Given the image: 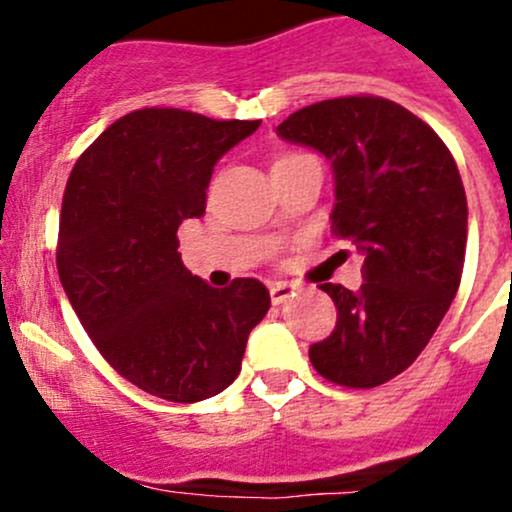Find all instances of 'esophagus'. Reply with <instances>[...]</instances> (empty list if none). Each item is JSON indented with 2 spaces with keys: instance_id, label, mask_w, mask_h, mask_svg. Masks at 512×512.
Returning <instances> with one entry per match:
<instances>
[{
  "instance_id": "obj_1",
  "label": "esophagus",
  "mask_w": 512,
  "mask_h": 512,
  "mask_svg": "<svg viewBox=\"0 0 512 512\" xmlns=\"http://www.w3.org/2000/svg\"><path fill=\"white\" fill-rule=\"evenodd\" d=\"M294 294V285L289 282H272L270 285V299L272 304H282L285 299H289Z\"/></svg>"
}]
</instances>
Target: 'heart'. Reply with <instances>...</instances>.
I'll use <instances>...</instances> for the list:
<instances>
[{"label":"heart","instance_id":"b5f03b06","mask_svg":"<svg viewBox=\"0 0 512 512\" xmlns=\"http://www.w3.org/2000/svg\"><path fill=\"white\" fill-rule=\"evenodd\" d=\"M294 158H299L297 153H287V156H280L275 160V165H282V163H289V160H294ZM275 165H272V168H275Z\"/></svg>","mask_w":512,"mask_h":512}]
</instances>
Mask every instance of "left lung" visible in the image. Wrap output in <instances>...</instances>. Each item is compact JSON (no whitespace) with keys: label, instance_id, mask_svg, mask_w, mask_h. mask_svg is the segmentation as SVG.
Returning <instances> with one entry per match:
<instances>
[{"label":"left lung","instance_id":"obj_1","mask_svg":"<svg viewBox=\"0 0 512 512\" xmlns=\"http://www.w3.org/2000/svg\"><path fill=\"white\" fill-rule=\"evenodd\" d=\"M277 131L332 160V232L364 255L359 292L319 285L337 324L309 361L332 384L374 389L414 364L461 285L468 205L458 165L426 121L381 96L312 103Z\"/></svg>","mask_w":512,"mask_h":512}]
</instances>
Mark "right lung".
Segmentation results:
<instances>
[{
	"instance_id": "right-lung-1",
	"label": "right lung",
	"mask_w": 512,
	"mask_h": 512,
	"mask_svg": "<svg viewBox=\"0 0 512 512\" xmlns=\"http://www.w3.org/2000/svg\"><path fill=\"white\" fill-rule=\"evenodd\" d=\"M260 121L138 108L81 153L64 190L56 267L76 317L113 371L175 404L237 379L270 309L260 280L225 289L180 262L178 227L200 218L215 163Z\"/></svg>"
}]
</instances>
